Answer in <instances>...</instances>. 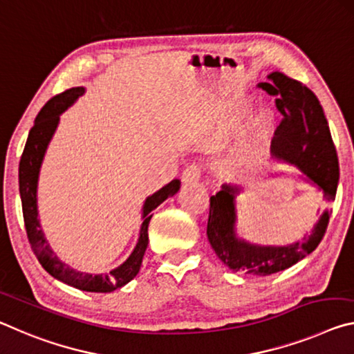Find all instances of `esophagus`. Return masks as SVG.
Instances as JSON below:
<instances>
[{
  "instance_id": "esophagus-1",
  "label": "esophagus",
  "mask_w": 354,
  "mask_h": 354,
  "mask_svg": "<svg viewBox=\"0 0 354 354\" xmlns=\"http://www.w3.org/2000/svg\"><path fill=\"white\" fill-rule=\"evenodd\" d=\"M201 174H202V166L199 163H191L183 169L182 180L185 183H194L201 178Z\"/></svg>"
}]
</instances>
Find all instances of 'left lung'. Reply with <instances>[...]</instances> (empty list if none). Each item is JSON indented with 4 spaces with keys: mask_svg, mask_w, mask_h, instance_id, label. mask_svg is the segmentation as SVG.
I'll list each match as a JSON object with an SVG mask.
<instances>
[{
    "mask_svg": "<svg viewBox=\"0 0 354 354\" xmlns=\"http://www.w3.org/2000/svg\"><path fill=\"white\" fill-rule=\"evenodd\" d=\"M268 78V83H260L259 88L277 95L276 106L283 115L271 141V153L297 165L310 182L323 189L324 201L333 202L339 185V158L320 102L308 86L286 73L276 71ZM236 193L239 189L224 185L212 196L207 223V236L213 251L235 273L270 276L290 268L309 256L326 234L333 208L323 213L310 235L290 246L249 245L236 239L234 232Z\"/></svg>",
    "mask_w": 354,
    "mask_h": 354,
    "instance_id": "1",
    "label": "left lung"
}]
</instances>
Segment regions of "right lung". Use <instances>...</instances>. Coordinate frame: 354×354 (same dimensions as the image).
Instances as JSON below:
<instances>
[{"instance_id":"1","label":"right lung","mask_w":354,"mask_h":354,"mask_svg":"<svg viewBox=\"0 0 354 354\" xmlns=\"http://www.w3.org/2000/svg\"><path fill=\"white\" fill-rule=\"evenodd\" d=\"M83 88H72L61 92V94L55 95L45 103V106L40 109L36 120H34L32 129L28 135L25 149H23L20 166H19V185H20V198H21V210H23V221H25V229L28 240L32 252L36 254L40 265L44 266L46 273H50L56 279L62 281L67 286H72L75 288L84 292H95V293H108L113 292L115 288L124 287L129 283L133 277L139 273L141 268L144 252L147 249L149 243V223L152 218V212L156 207L167 198H172L174 194L180 189V180H172L167 183L166 187L156 191L155 194L150 196L144 202L142 208V225L141 232H139V240L131 252V256L125 260V262L118 266V268L109 271L108 274H84L80 271L72 270L71 266L62 263L57 259L53 251H51L48 243H46L45 236L40 229L39 219H37V178L40 165H42L44 155L46 146H48L51 136L59 122V114L72 105L80 95H83Z\"/></svg>"}]
</instances>
